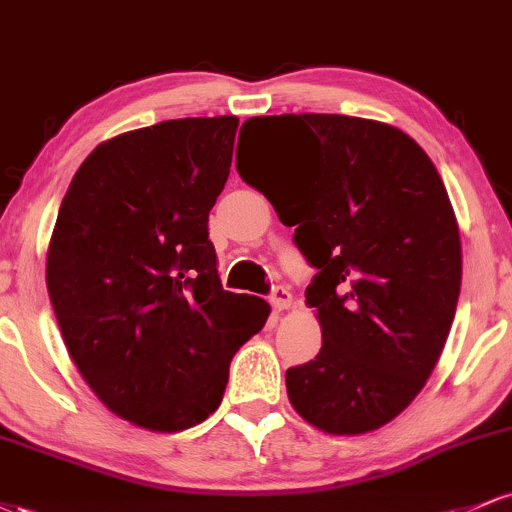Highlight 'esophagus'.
I'll return each instance as SVG.
<instances>
[{"label": "esophagus", "mask_w": 512, "mask_h": 512, "mask_svg": "<svg viewBox=\"0 0 512 512\" xmlns=\"http://www.w3.org/2000/svg\"><path fill=\"white\" fill-rule=\"evenodd\" d=\"M269 301H272L274 310H279V313H281V310H286L291 305V293H289V289H286V286H274Z\"/></svg>", "instance_id": "obj_1"}]
</instances>
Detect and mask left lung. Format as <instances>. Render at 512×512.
<instances>
[{"mask_svg": "<svg viewBox=\"0 0 512 512\" xmlns=\"http://www.w3.org/2000/svg\"><path fill=\"white\" fill-rule=\"evenodd\" d=\"M289 144L260 190L317 274L322 349L286 370V392L308 424L334 436L385 426L436 368L455 320L462 245L436 166L402 129L349 115L250 117ZM265 187L262 188L261 185Z\"/></svg>", "mask_w": 512, "mask_h": 512, "instance_id": "left-lung-1", "label": "left lung"}]
</instances>
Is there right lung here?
I'll use <instances>...</instances> for the list:
<instances>
[{
    "label": "right lung",
    "instance_id": "add662e5",
    "mask_svg": "<svg viewBox=\"0 0 512 512\" xmlns=\"http://www.w3.org/2000/svg\"><path fill=\"white\" fill-rule=\"evenodd\" d=\"M238 117H182L108 139L62 199L48 293L74 366L113 414L149 431L219 409L231 358L269 305L223 291L209 211Z\"/></svg>",
    "mask_w": 512,
    "mask_h": 512
}]
</instances>
